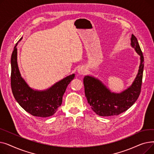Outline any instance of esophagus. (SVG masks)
<instances>
[{
  "instance_id": "esophagus-1",
  "label": "esophagus",
  "mask_w": 154,
  "mask_h": 154,
  "mask_svg": "<svg viewBox=\"0 0 154 154\" xmlns=\"http://www.w3.org/2000/svg\"><path fill=\"white\" fill-rule=\"evenodd\" d=\"M78 73L80 75H84L86 74V69L84 67H80L78 69Z\"/></svg>"
}]
</instances>
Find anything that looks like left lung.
Listing matches in <instances>:
<instances>
[{"instance_id":"1","label":"left lung","mask_w":154,"mask_h":154,"mask_svg":"<svg viewBox=\"0 0 154 154\" xmlns=\"http://www.w3.org/2000/svg\"><path fill=\"white\" fill-rule=\"evenodd\" d=\"M131 46L140 56V63L132 84L120 94L111 92L97 79L87 75L84 78L85 94L92 110L100 116H118L130 108L139 98L142 83L144 59L137 38L132 34Z\"/></svg>"}]
</instances>
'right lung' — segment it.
Instances as JSON below:
<instances>
[{"mask_svg": "<svg viewBox=\"0 0 154 154\" xmlns=\"http://www.w3.org/2000/svg\"><path fill=\"white\" fill-rule=\"evenodd\" d=\"M17 44H15L11 56V88L14 98L32 116L38 117L52 116L61 106L63 95L75 74L65 77L45 91H34L28 85L20 73L16 47Z\"/></svg>", "mask_w": 154, "mask_h": 154, "instance_id": "add662e5", "label": "right lung"}]
</instances>
